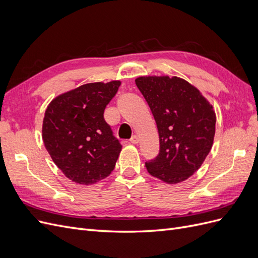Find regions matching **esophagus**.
I'll use <instances>...</instances> for the list:
<instances>
[{"label":"esophagus","instance_id":"34e87169","mask_svg":"<svg viewBox=\"0 0 258 258\" xmlns=\"http://www.w3.org/2000/svg\"><path fill=\"white\" fill-rule=\"evenodd\" d=\"M139 141H140V140H139V137L138 136H132V138L130 139V142L132 143V144H138L139 143Z\"/></svg>","mask_w":258,"mask_h":258}]
</instances>
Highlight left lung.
Here are the masks:
<instances>
[{"mask_svg": "<svg viewBox=\"0 0 258 258\" xmlns=\"http://www.w3.org/2000/svg\"><path fill=\"white\" fill-rule=\"evenodd\" d=\"M136 85L159 134V154L145 162L148 173L168 184L183 182L201 167L212 148L213 107L196 87L176 76H142Z\"/></svg>", "mask_w": 258, "mask_h": 258, "instance_id": "1", "label": "left lung"}]
</instances>
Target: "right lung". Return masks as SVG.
Returning a JSON list of instances; mask_svg holds the SVG:
<instances>
[{
  "label": "right lung",
  "mask_w": 258,
  "mask_h": 258,
  "mask_svg": "<svg viewBox=\"0 0 258 258\" xmlns=\"http://www.w3.org/2000/svg\"><path fill=\"white\" fill-rule=\"evenodd\" d=\"M119 86V81L86 84L54 98L46 108L45 147L75 183L95 184L115 168L121 145L103 114Z\"/></svg>",
  "instance_id": "add662e5"
}]
</instances>
